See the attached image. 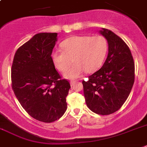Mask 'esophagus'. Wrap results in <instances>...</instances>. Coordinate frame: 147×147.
<instances>
[{
    "label": "esophagus",
    "instance_id": "1",
    "mask_svg": "<svg viewBox=\"0 0 147 147\" xmlns=\"http://www.w3.org/2000/svg\"><path fill=\"white\" fill-rule=\"evenodd\" d=\"M75 83H76V81H74V80L71 81V86H74V85Z\"/></svg>",
    "mask_w": 147,
    "mask_h": 147
}]
</instances>
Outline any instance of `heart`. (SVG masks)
Masks as SVG:
<instances>
[{"label": "heart", "mask_w": 147, "mask_h": 147, "mask_svg": "<svg viewBox=\"0 0 147 147\" xmlns=\"http://www.w3.org/2000/svg\"><path fill=\"white\" fill-rule=\"evenodd\" d=\"M62 50H55L51 55L53 65L64 72L72 64L75 65L63 74L65 79L75 80L86 71L92 74L102 66L107 54L108 44L103 36H74L61 43Z\"/></svg>", "instance_id": "heart-1"}]
</instances>
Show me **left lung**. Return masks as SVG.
<instances>
[{
    "label": "left lung",
    "instance_id": "1",
    "mask_svg": "<svg viewBox=\"0 0 147 147\" xmlns=\"http://www.w3.org/2000/svg\"><path fill=\"white\" fill-rule=\"evenodd\" d=\"M99 33L107 40L108 55L105 62L88 81H82L86 103L99 115L113 113L123 105L134 82V62L124 41L108 29Z\"/></svg>",
    "mask_w": 147,
    "mask_h": 147
}]
</instances>
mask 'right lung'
Listing matches in <instances>:
<instances>
[{
  "instance_id": "obj_1",
  "label": "right lung",
  "mask_w": 147,
  "mask_h": 147,
  "mask_svg": "<svg viewBox=\"0 0 147 147\" xmlns=\"http://www.w3.org/2000/svg\"><path fill=\"white\" fill-rule=\"evenodd\" d=\"M57 37V33L35 34L17 49L11 69L16 97L30 116L43 122H53L64 115L71 88L51 59Z\"/></svg>"
}]
</instances>
